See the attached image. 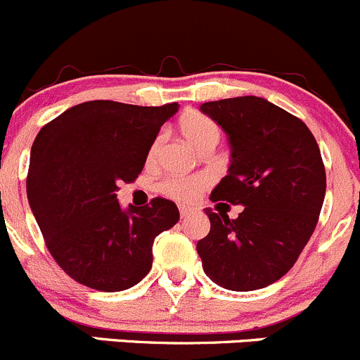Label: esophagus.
Returning <instances> with one entry per match:
<instances>
[{
  "label": "esophagus",
  "instance_id": "1",
  "mask_svg": "<svg viewBox=\"0 0 360 360\" xmlns=\"http://www.w3.org/2000/svg\"><path fill=\"white\" fill-rule=\"evenodd\" d=\"M191 207H188V205H179V214H181V217H186V216H190L191 214Z\"/></svg>",
  "mask_w": 360,
  "mask_h": 360
}]
</instances>
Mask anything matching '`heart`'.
Segmentation results:
<instances>
[{
	"label": "heart",
	"mask_w": 360,
	"mask_h": 360,
	"mask_svg": "<svg viewBox=\"0 0 360 360\" xmlns=\"http://www.w3.org/2000/svg\"><path fill=\"white\" fill-rule=\"evenodd\" d=\"M179 130L183 134L184 139L197 148L198 151L202 148L214 144L216 146L217 141L221 137L219 127L216 122L209 118V116L202 115V112H190V115L183 116L179 122ZM160 150H162V136H157L153 143L150 144L146 153L148 165H155L160 157ZM207 186V179L200 176L193 177H169L160 184V191L165 193L167 197L174 198L179 202H191L198 197V193Z\"/></svg>",
	"instance_id": "heart-1"
}]
</instances>
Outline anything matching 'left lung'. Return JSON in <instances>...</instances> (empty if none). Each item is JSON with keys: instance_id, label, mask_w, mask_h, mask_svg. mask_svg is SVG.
<instances>
[{"instance_id": "obj_1", "label": "left lung", "mask_w": 360, "mask_h": 360, "mask_svg": "<svg viewBox=\"0 0 360 360\" xmlns=\"http://www.w3.org/2000/svg\"><path fill=\"white\" fill-rule=\"evenodd\" d=\"M200 110L230 144L228 172L209 198L244 207L237 219L205 209L210 231L197 244L203 271L228 291L266 288L291 270L317 226L326 195L321 150L300 118L263 97Z\"/></svg>"}]
</instances>
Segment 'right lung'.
I'll use <instances>...</instances> for the list:
<instances>
[{
  "label": "right lung",
  "mask_w": 360,
  "mask_h": 360,
  "mask_svg": "<svg viewBox=\"0 0 360 360\" xmlns=\"http://www.w3.org/2000/svg\"><path fill=\"white\" fill-rule=\"evenodd\" d=\"M179 104L158 108L89 101L46 123L31 148L27 200L50 254L86 288L125 291L153 264L157 235L179 221L176 203L122 209L116 190L134 181L150 144Z\"/></svg>",
  "instance_id": "add662e5"
}]
</instances>
